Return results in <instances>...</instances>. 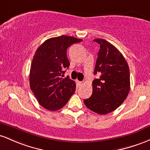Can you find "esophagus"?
<instances>
[{
    "instance_id": "obj_1",
    "label": "esophagus",
    "mask_w": 150,
    "mask_h": 150,
    "mask_svg": "<svg viewBox=\"0 0 150 150\" xmlns=\"http://www.w3.org/2000/svg\"><path fill=\"white\" fill-rule=\"evenodd\" d=\"M76 83H78L79 86H81L82 84H83V83H82L81 81H76Z\"/></svg>"
}]
</instances>
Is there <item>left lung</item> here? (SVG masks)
<instances>
[{
  "label": "left lung",
  "mask_w": 150,
  "mask_h": 150,
  "mask_svg": "<svg viewBox=\"0 0 150 150\" xmlns=\"http://www.w3.org/2000/svg\"><path fill=\"white\" fill-rule=\"evenodd\" d=\"M93 41L100 45L94 70L100 77L93 81L91 96L83 102L91 110L105 115L117 109L128 95L129 69L123 55L112 44L103 39Z\"/></svg>",
  "instance_id": "obj_1"
}]
</instances>
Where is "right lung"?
Returning <instances> with one entry per match:
<instances>
[{"instance_id": "1", "label": "right lung", "mask_w": 150, "mask_h": 150, "mask_svg": "<svg viewBox=\"0 0 150 150\" xmlns=\"http://www.w3.org/2000/svg\"><path fill=\"white\" fill-rule=\"evenodd\" d=\"M81 41L62 35L47 40L35 52L30 67V85L40 105L45 108L59 110L74 93L75 82L69 76L62 77L70 65L67 49Z\"/></svg>"}]
</instances>
